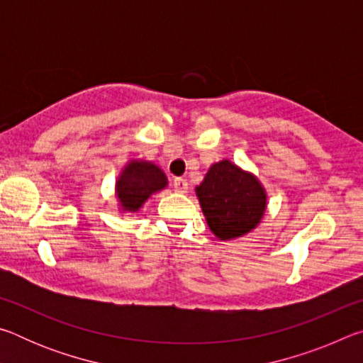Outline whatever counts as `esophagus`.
Returning <instances> with one entry per match:
<instances>
[{"label": "esophagus", "instance_id": "34e87169", "mask_svg": "<svg viewBox=\"0 0 363 363\" xmlns=\"http://www.w3.org/2000/svg\"><path fill=\"white\" fill-rule=\"evenodd\" d=\"M173 186H174V190L177 194H186L189 190V184L186 179H182V177H176Z\"/></svg>", "mask_w": 363, "mask_h": 363}]
</instances>
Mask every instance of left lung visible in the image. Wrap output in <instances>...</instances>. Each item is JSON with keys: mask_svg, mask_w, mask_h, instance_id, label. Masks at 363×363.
Masks as SVG:
<instances>
[{"mask_svg": "<svg viewBox=\"0 0 363 363\" xmlns=\"http://www.w3.org/2000/svg\"><path fill=\"white\" fill-rule=\"evenodd\" d=\"M195 192L208 227L219 240L253 230L266 211L267 195L261 182L229 160L211 164Z\"/></svg>", "mask_w": 363, "mask_h": 363, "instance_id": "left-lung-1", "label": "left lung"}]
</instances>
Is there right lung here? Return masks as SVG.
Here are the masks:
<instances>
[{
  "label": "right lung",
  "mask_w": 363,
  "mask_h": 363,
  "mask_svg": "<svg viewBox=\"0 0 363 363\" xmlns=\"http://www.w3.org/2000/svg\"><path fill=\"white\" fill-rule=\"evenodd\" d=\"M168 186V179L157 164L143 160H131L116 181V196L123 211L136 213L152 194Z\"/></svg>",
  "instance_id": "obj_1"
}]
</instances>
